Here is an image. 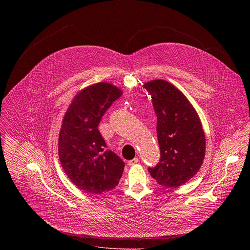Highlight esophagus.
Segmentation results:
<instances>
[{
    "label": "esophagus",
    "instance_id": "1",
    "mask_svg": "<svg viewBox=\"0 0 250 250\" xmlns=\"http://www.w3.org/2000/svg\"><path fill=\"white\" fill-rule=\"evenodd\" d=\"M140 161H139V158H135V159H133V160H131V161H128V165L129 166H134V165H136V164H138Z\"/></svg>",
    "mask_w": 250,
    "mask_h": 250
}]
</instances>
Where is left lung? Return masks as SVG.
I'll use <instances>...</instances> for the list:
<instances>
[{"label": "left lung", "mask_w": 250, "mask_h": 250, "mask_svg": "<svg viewBox=\"0 0 250 250\" xmlns=\"http://www.w3.org/2000/svg\"><path fill=\"white\" fill-rule=\"evenodd\" d=\"M143 87L152 98L157 114V136L160 162L148 167L159 185L176 188L187 183L199 170L204 157L206 140L198 114L173 84L155 80Z\"/></svg>", "instance_id": "obj_1"}]
</instances>
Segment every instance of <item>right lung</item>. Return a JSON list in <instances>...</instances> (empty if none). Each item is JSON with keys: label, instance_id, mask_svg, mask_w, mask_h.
I'll use <instances>...</instances> for the list:
<instances>
[{"label": "right lung", "instance_id": "right-lung-1", "mask_svg": "<svg viewBox=\"0 0 250 250\" xmlns=\"http://www.w3.org/2000/svg\"><path fill=\"white\" fill-rule=\"evenodd\" d=\"M122 91L98 83L80 92L68 107L59 139L62 167L72 183L88 193L99 194L115 188L125 164L111 150L98 129L107 108Z\"/></svg>", "mask_w": 250, "mask_h": 250}]
</instances>
